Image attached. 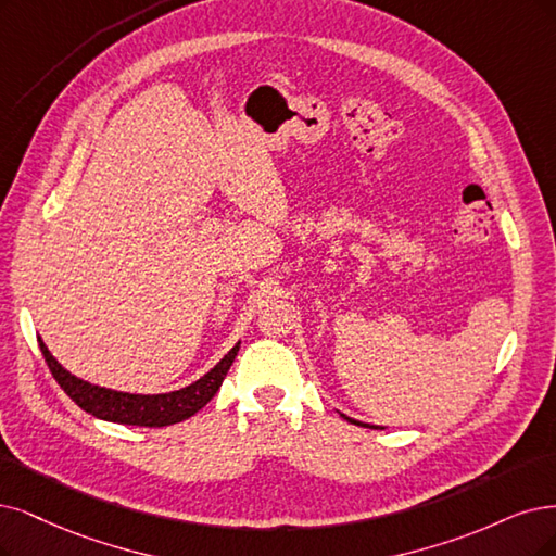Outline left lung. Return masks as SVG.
<instances>
[{"label":"left lung","instance_id":"8db88e82","mask_svg":"<svg viewBox=\"0 0 556 556\" xmlns=\"http://www.w3.org/2000/svg\"><path fill=\"white\" fill-rule=\"evenodd\" d=\"M343 419H348L351 424H357V426H366V424H359V421H355V419H351V417H345V415H343ZM371 428H376V426H371Z\"/></svg>","mask_w":556,"mask_h":556}]
</instances>
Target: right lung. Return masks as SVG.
Instances as JSON below:
<instances>
[{
    "label": "right lung",
    "mask_w": 556,
    "mask_h": 556,
    "mask_svg": "<svg viewBox=\"0 0 556 556\" xmlns=\"http://www.w3.org/2000/svg\"><path fill=\"white\" fill-rule=\"evenodd\" d=\"M40 353H43L50 371L59 387L81 407L85 413L114 421V424H128V426H149V428H160V426H169L178 424L182 419H188L197 415L199 409L208 403L222 387L224 376L229 374V368L238 355L240 343L231 348L229 355H224V359L213 368V371L205 374L201 380L192 382L190 387H182L178 392L169 394H153V396H141V394H126V392H114V389H105L98 384H89L85 380H79L71 376L64 366H61L46 348V343L38 339Z\"/></svg>",
    "instance_id": "right-lung-1"
}]
</instances>
